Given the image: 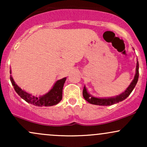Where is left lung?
<instances>
[{
  "mask_svg": "<svg viewBox=\"0 0 147 147\" xmlns=\"http://www.w3.org/2000/svg\"><path fill=\"white\" fill-rule=\"evenodd\" d=\"M138 77H139V63L137 61V65H136V73L135 75L134 79L132 81L129 86L126 88V90L120 94L119 95L116 96L115 97H111V98H97V97H94L92 96H90L87 92L86 88V87H84L83 89V96L84 99L89 102L90 104H95V105H99V106H111L113 104H116V103H119V102L124 100L126 97L129 96L130 94L131 93L133 88L136 86V84H137Z\"/></svg>",
  "mask_w": 147,
  "mask_h": 147,
  "instance_id": "obj_1",
  "label": "left lung"
}]
</instances>
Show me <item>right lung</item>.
Instances as JSON below:
<instances>
[{"mask_svg":"<svg viewBox=\"0 0 147 147\" xmlns=\"http://www.w3.org/2000/svg\"><path fill=\"white\" fill-rule=\"evenodd\" d=\"M11 73V72H10ZM66 78H64L58 80L55 84L54 86L47 94L41 97H37L34 96H32L30 94L27 93L24 90H22L15 84L12 77H10V81L11 84L14 86V88L16 93L18 94L22 99H23L25 102L36 106H51L56 105L62 99V91L64 83H65Z\"/></svg>","mask_w":147,"mask_h":147,"instance_id":"1","label":"right lung"}]
</instances>
